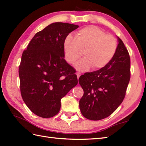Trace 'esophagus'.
I'll list each match as a JSON object with an SVG mask.
<instances>
[{
  "instance_id": "esophagus-1",
  "label": "esophagus",
  "mask_w": 146,
  "mask_h": 146,
  "mask_svg": "<svg viewBox=\"0 0 146 146\" xmlns=\"http://www.w3.org/2000/svg\"><path fill=\"white\" fill-rule=\"evenodd\" d=\"M76 76H77V78H80V76H81V73H79V72H77V73H76Z\"/></svg>"
}]
</instances>
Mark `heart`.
<instances>
[{"instance_id":"obj_1","label":"heart","mask_w":146,"mask_h":146,"mask_svg":"<svg viewBox=\"0 0 146 146\" xmlns=\"http://www.w3.org/2000/svg\"><path fill=\"white\" fill-rule=\"evenodd\" d=\"M64 56L68 63L74 64L83 54L82 60L75 65L80 71L90 68H103L112 60L117 51L116 39L95 26H88L79 30L76 38L68 35L63 43Z\"/></svg>"}]
</instances>
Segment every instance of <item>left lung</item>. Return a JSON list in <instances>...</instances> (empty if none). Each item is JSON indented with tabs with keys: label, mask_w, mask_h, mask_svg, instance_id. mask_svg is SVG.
<instances>
[{
	"label": "left lung",
	"mask_w": 146,
	"mask_h": 146,
	"mask_svg": "<svg viewBox=\"0 0 146 146\" xmlns=\"http://www.w3.org/2000/svg\"><path fill=\"white\" fill-rule=\"evenodd\" d=\"M117 51L106 66L86 73L78 80L84 94L79 102L86 119L99 120L108 117L122 104L131 78V60L119 37Z\"/></svg>",
	"instance_id": "left-lung-1"
}]
</instances>
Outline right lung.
I'll list each match as a JSON object with an SVG mask.
<instances>
[{
  "label": "right lung",
  "mask_w": 146,
  "mask_h": 146,
  "mask_svg": "<svg viewBox=\"0 0 146 146\" xmlns=\"http://www.w3.org/2000/svg\"><path fill=\"white\" fill-rule=\"evenodd\" d=\"M79 26L54 23L37 33L23 51L19 68L22 98L42 118L56 115L61 100L78 84L76 71L64 59L65 38Z\"/></svg>",
  "instance_id": "obj_1"
}]
</instances>
